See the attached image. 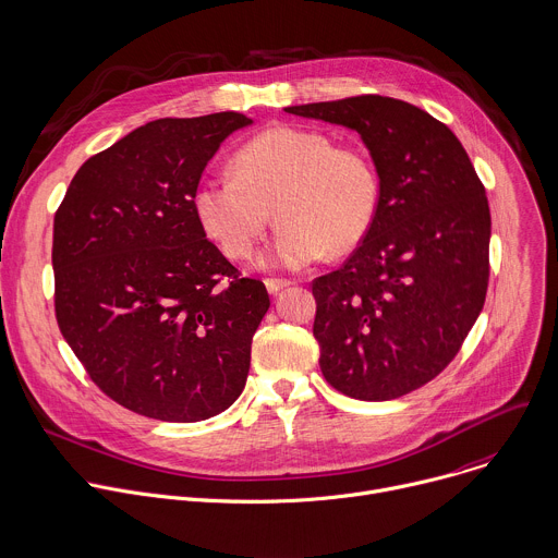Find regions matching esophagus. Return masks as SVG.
<instances>
[{"instance_id":"1","label":"esophagus","mask_w":558,"mask_h":558,"mask_svg":"<svg viewBox=\"0 0 558 558\" xmlns=\"http://www.w3.org/2000/svg\"><path fill=\"white\" fill-rule=\"evenodd\" d=\"M264 283H266V288H268V292H270V294H277V292H281L283 288L292 286V281H290V279H279V277H268Z\"/></svg>"}]
</instances>
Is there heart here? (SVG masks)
Masks as SVG:
<instances>
[{"mask_svg":"<svg viewBox=\"0 0 558 558\" xmlns=\"http://www.w3.org/2000/svg\"><path fill=\"white\" fill-rule=\"evenodd\" d=\"M231 169L202 178L191 195L202 231L231 259L255 253L272 213L279 229L264 262L281 268L354 251L378 213L372 158L323 132L270 128L233 156Z\"/></svg>","mask_w":558,"mask_h":558,"instance_id":"b5f03b06","label":"heart"}]
</instances>
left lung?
<instances>
[{
    "instance_id": "8db88e82",
    "label": "left lung",
    "mask_w": 558,
    "mask_h": 558,
    "mask_svg": "<svg viewBox=\"0 0 558 558\" xmlns=\"http://www.w3.org/2000/svg\"><path fill=\"white\" fill-rule=\"evenodd\" d=\"M286 111L359 132L376 165V219L339 270L312 281V331L333 389L400 398L458 356L484 307L486 189L458 136L411 102L365 94Z\"/></svg>"
}]
</instances>
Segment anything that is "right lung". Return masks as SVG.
Wrapping results in <instances>:
<instances>
[{"mask_svg": "<svg viewBox=\"0 0 558 558\" xmlns=\"http://www.w3.org/2000/svg\"><path fill=\"white\" fill-rule=\"evenodd\" d=\"M238 111L151 121L92 156L54 215V312L94 385L165 422L227 411L270 307L206 240L191 195Z\"/></svg>", "mask_w": 558, "mask_h": 558, "instance_id": "right-lung-1", "label": "right lung"}]
</instances>
